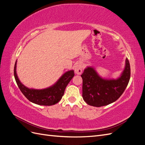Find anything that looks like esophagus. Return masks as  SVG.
I'll use <instances>...</instances> for the list:
<instances>
[{"label":"esophagus","instance_id":"1","mask_svg":"<svg viewBox=\"0 0 145 145\" xmlns=\"http://www.w3.org/2000/svg\"><path fill=\"white\" fill-rule=\"evenodd\" d=\"M74 71L77 74H81L82 72V66L81 64L78 63L74 67Z\"/></svg>","mask_w":145,"mask_h":145}]
</instances>
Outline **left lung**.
Masks as SVG:
<instances>
[{"label":"left lung","mask_w":145,"mask_h":145,"mask_svg":"<svg viewBox=\"0 0 145 145\" xmlns=\"http://www.w3.org/2000/svg\"><path fill=\"white\" fill-rule=\"evenodd\" d=\"M131 76L129 60L121 76L116 80H106L101 78L93 68H86L81 77L83 80L82 97L91 106L100 107L114 102L123 93Z\"/></svg>","instance_id":"left-lung-1"}]
</instances>
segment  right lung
<instances>
[{"instance_id": "add662e5", "label": "right lung", "mask_w": 145, "mask_h": 145, "mask_svg": "<svg viewBox=\"0 0 145 145\" xmlns=\"http://www.w3.org/2000/svg\"><path fill=\"white\" fill-rule=\"evenodd\" d=\"M16 62L14 69L15 80L20 90L30 102L39 105L51 106L58 103L62 99L66 87L74 76L73 70L65 72L53 86L44 89H29L22 83L16 74Z\"/></svg>"}]
</instances>
